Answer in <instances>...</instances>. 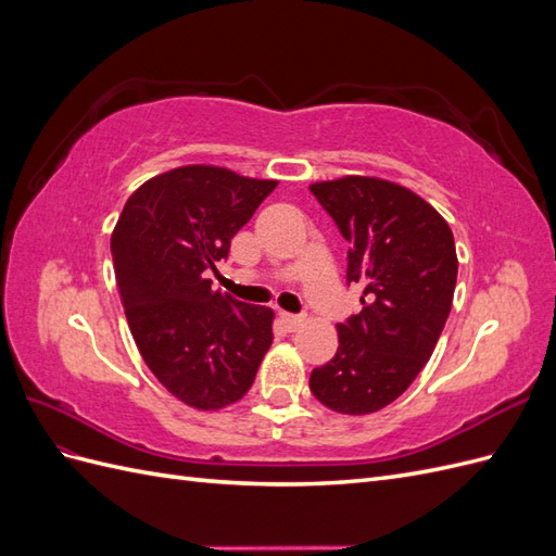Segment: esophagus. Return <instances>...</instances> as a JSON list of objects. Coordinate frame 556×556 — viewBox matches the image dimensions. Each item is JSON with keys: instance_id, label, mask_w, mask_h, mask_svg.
I'll list each match as a JSON object with an SVG mask.
<instances>
[{"instance_id": "1", "label": "esophagus", "mask_w": 556, "mask_h": 556, "mask_svg": "<svg viewBox=\"0 0 556 556\" xmlns=\"http://www.w3.org/2000/svg\"><path fill=\"white\" fill-rule=\"evenodd\" d=\"M280 323H282L285 331H296V329L304 327L306 319L301 317V315H290V313H282V315H280Z\"/></svg>"}]
</instances>
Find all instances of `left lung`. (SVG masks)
<instances>
[{
	"instance_id": "left-lung-1",
	"label": "left lung",
	"mask_w": 556,
	"mask_h": 556,
	"mask_svg": "<svg viewBox=\"0 0 556 556\" xmlns=\"http://www.w3.org/2000/svg\"><path fill=\"white\" fill-rule=\"evenodd\" d=\"M311 192L350 243L348 285L362 313L339 329V350L311 374L333 413L371 415L422 371L441 339L457 285V250L443 215L399 182L376 176L319 180Z\"/></svg>"
}]
</instances>
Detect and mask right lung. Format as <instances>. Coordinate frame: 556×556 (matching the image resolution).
<instances>
[{
  "label": "right lung",
  "mask_w": 556,
  "mask_h": 556,
  "mask_svg": "<svg viewBox=\"0 0 556 556\" xmlns=\"http://www.w3.org/2000/svg\"><path fill=\"white\" fill-rule=\"evenodd\" d=\"M278 180L188 164L146 180L111 233L115 282L143 362L185 406L248 394L274 341V311L211 288L208 268Z\"/></svg>",
  "instance_id": "add662e5"
}]
</instances>
